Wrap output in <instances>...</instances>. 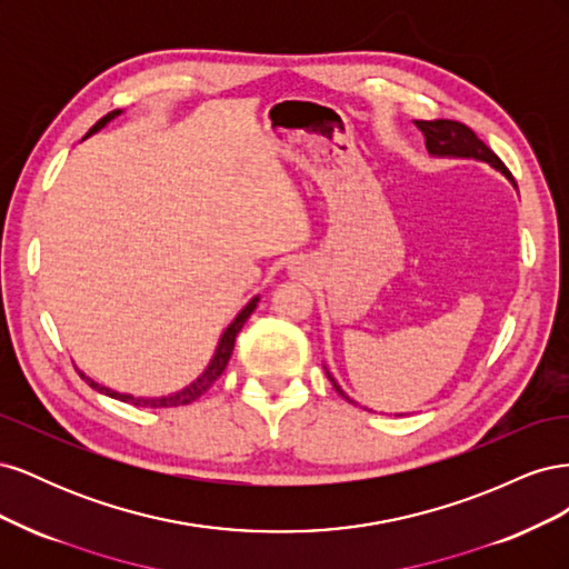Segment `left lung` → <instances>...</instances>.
Wrapping results in <instances>:
<instances>
[{
	"label": "left lung",
	"mask_w": 569,
	"mask_h": 569,
	"mask_svg": "<svg viewBox=\"0 0 569 569\" xmlns=\"http://www.w3.org/2000/svg\"><path fill=\"white\" fill-rule=\"evenodd\" d=\"M418 130L425 134V147L429 157H437V159H472V161H481V163H489L493 170H498L515 189V178L510 176V170L503 166V161L496 157V153L479 140V137L468 128L458 123V120H416ZM327 377H330L332 387L337 389L339 396L343 399L356 403L353 399H349L347 391L339 387V382L332 377V372L325 368Z\"/></svg>",
	"instance_id": "8db88e82"
}]
</instances>
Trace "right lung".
<instances>
[{"instance_id":"obj_1","label":"right lung","mask_w":569,"mask_h":569,"mask_svg":"<svg viewBox=\"0 0 569 569\" xmlns=\"http://www.w3.org/2000/svg\"><path fill=\"white\" fill-rule=\"evenodd\" d=\"M120 113H123V111L118 109V111H111L109 116L101 118L99 123L88 132V137H90V134H94V132H99L101 128H104L107 123H111V120H113V118H118ZM258 299H261V297H253V299L242 308V311L237 313V318L228 325V330L222 332V337H220V341H218V347H216V353H213V358H211V363L206 366V370L197 377V380H194L192 385H187L184 389H180V391H176V393L157 396V399H147V396L120 393V391H113V389H109V387H101L99 382H94L92 377H88L84 372H80V377H82V380L88 382L92 389H97L99 393H107V396H111V399L126 401V403H132V406H144V408H173V406H187V403H192V401H197V399H199L201 393L209 391V387L218 380V377L222 375V370H226L228 360H230V356H232V349H234V339H237L239 330H242V327H244L247 318L253 313V308H256Z\"/></svg>"}]
</instances>
